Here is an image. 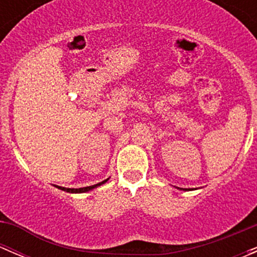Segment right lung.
Returning <instances> with one entry per match:
<instances>
[{"instance_id":"add662e5","label":"right lung","mask_w":257,"mask_h":257,"mask_svg":"<svg viewBox=\"0 0 257 257\" xmlns=\"http://www.w3.org/2000/svg\"><path fill=\"white\" fill-rule=\"evenodd\" d=\"M107 181H108V179H105V180H103L102 183H98V184H95V185H92V186H85V188H79V189L63 188V186H58V185H56V186H57V188H58V189H61V190H63V191H67V193H87V191L92 190V189L97 188V186L102 185V184L107 183Z\"/></svg>"}]
</instances>
